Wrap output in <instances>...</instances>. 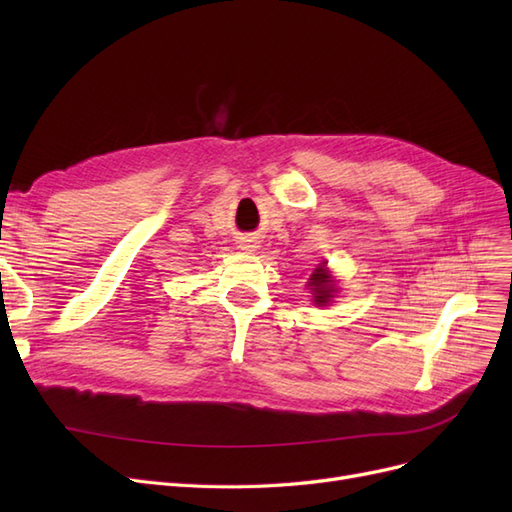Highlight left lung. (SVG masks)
Returning <instances> with one entry per match:
<instances>
[{
    "instance_id": "8db88e82",
    "label": "left lung",
    "mask_w": 512,
    "mask_h": 512,
    "mask_svg": "<svg viewBox=\"0 0 512 512\" xmlns=\"http://www.w3.org/2000/svg\"><path fill=\"white\" fill-rule=\"evenodd\" d=\"M309 290L314 294V305H329L333 299V292H337L333 277L327 271V265L320 262V265L314 269V273L309 275V282H307Z\"/></svg>"
}]
</instances>
